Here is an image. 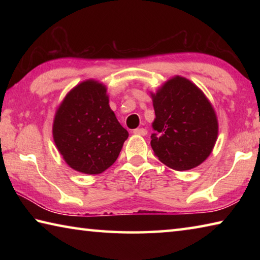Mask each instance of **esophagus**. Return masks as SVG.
Instances as JSON below:
<instances>
[{
    "label": "esophagus",
    "mask_w": 260,
    "mask_h": 260,
    "mask_svg": "<svg viewBox=\"0 0 260 260\" xmlns=\"http://www.w3.org/2000/svg\"><path fill=\"white\" fill-rule=\"evenodd\" d=\"M133 133L136 134V135H142V136H144V135L148 134V131H147L146 128H136V129L133 131Z\"/></svg>",
    "instance_id": "34e87169"
}]
</instances>
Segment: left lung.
<instances>
[{
  "mask_svg": "<svg viewBox=\"0 0 260 260\" xmlns=\"http://www.w3.org/2000/svg\"><path fill=\"white\" fill-rule=\"evenodd\" d=\"M155 134L151 148L162 164L187 171L202 164L212 151L218 121L209 100L186 78L175 77L152 95Z\"/></svg>",
  "mask_w": 260,
  "mask_h": 260,
  "instance_id": "1",
  "label": "left lung"
}]
</instances>
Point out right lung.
I'll use <instances>...</instances> for the list:
<instances>
[{
	"instance_id": "right-lung-1",
	"label": "right lung",
	"mask_w": 260,
	"mask_h": 260,
	"mask_svg": "<svg viewBox=\"0 0 260 260\" xmlns=\"http://www.w3.org/2000/svg\"><path fill=\"white\" fill-rule=\"evenodd\" d=\"M52 135L70 167L100 174L117 160L128 132L110 109L107 88L87 80L74 87L59 105Z\"/></svg>"
}]
</instances>
